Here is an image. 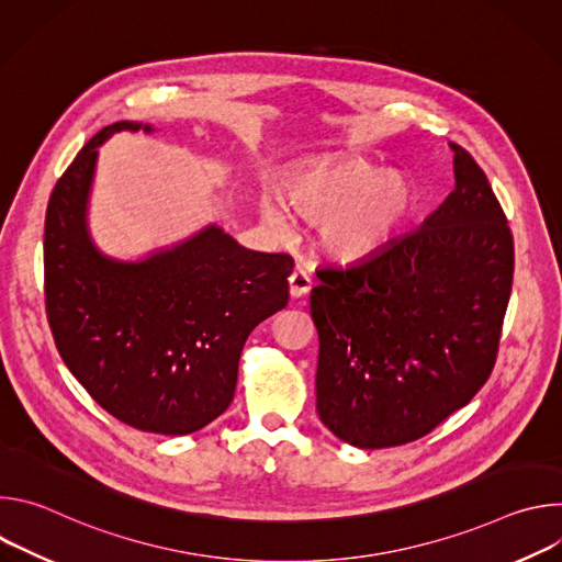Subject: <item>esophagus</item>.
<instances>
[{
	"mask_svg": "<svg viewBox=\"0 0 562 562\" xmlns=\"http://www.w3.org/2000/svg\"><path fill=\"white\" fill-rule=\"evenodd\" d=\"M311 291V278L306 271L302 269H295L291 276H289V293L291 297H302Z\"/></svg>",
	"mask_w": 562,
	"mask_h": 562,
	"instance_id": "1",
	"label": "esophagus"
}]
</instances>
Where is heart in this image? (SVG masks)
<instances>
[{
    "instance_id": "obj_1",
    "label": "heart",
    "mask_w": 562,
    "mask_h": 562,
    "mask_svg": "<svg viewBox=\"0 0 562 562\" xmlns=\"http://www.w3.org/2000/svg\"><path fill=\"white\" fill-rule=\"evenodd\" d=\"M286 204L319 222V243L340 260H364L389 245L407 222L416 193L405 176L386 173L360 157L293 171L284 182ZM262 213L282 224V209L267 200Z\"/></svg>"
}]
</instances>
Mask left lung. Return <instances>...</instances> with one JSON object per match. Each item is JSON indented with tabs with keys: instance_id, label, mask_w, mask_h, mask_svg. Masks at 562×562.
<instances>
[{
	"instance_id": "8db88e82",
	"label": "left lung",
	"mask_w": 562,
	"mask_h": 562,
	"mask_svg": "<svg viewBox=\"0 0 562 562\" xmlns=\"http://www.w3.org/2000/svg\"><path fill=\"white\" fill-rule=\"evenodd\" d=\"M456 187L420 228L317 271V416L360 449L414 442L490 380L514 280V237L458 144Z\"/></svg>"
}]
</instances>
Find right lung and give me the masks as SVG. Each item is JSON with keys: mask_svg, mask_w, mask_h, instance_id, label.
<instances>
[{"mask_svg": "<svg viewBox=\"0 0 562 562\" xmlns=\"http://www.w3.org/2000/svg\"><path fill=\"white\" fill-rule=\"evenodd\" d=\"M102 128L57 180L44 224V295L57 351L111 416L187 436L231 405L249 334L289 302L286 254L239 247L211 224L139 262L100 254L87 226Z\"/></svg>", "mask_w": 562, "mask_h": 562, "instance_id": "1", "label": "right lung"}]
</instances>
